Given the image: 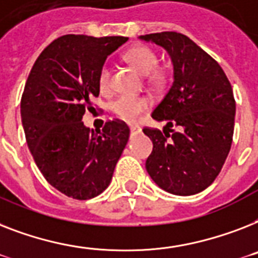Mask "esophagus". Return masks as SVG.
I'll list each match as a JSON object with an SVG mask.
<instances>
[{"instance_id": "esophagus-1", "label": "esophagus", "mask_w": 258, "mask_h": 258, "mask_svg": "<svg viewBox=\"0 0 258 258\" xmlns=\"http://www.w3.org/2000/svg\"><path fill=\"white\" fill-rule=\"evenodd\" d=\"M130 131H131L133 135H136V134L142 133V128H140L139 125H131V127H130Z\"/></svg>"}]
</instances>
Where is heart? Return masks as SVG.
Listing matches in <instances>:
<instances>
[{
  "mask_svg": "<svg viewBox=\"0 0 258 258\" xmlns=\"http://www.w3.org/2000/svg\"><path fill=\"white\" fill-rule=\"evenodd\" d=\"M124 59L143 77L150 75L158 66L156 54L148 47H144V46H136V47L130 49L124 54ZM152 79L159 82L160 81V75L154 74ZM98 85H99L100 90L108 89V85H110V69L106 64L100 69L99 77H98ZM148 106H150V102L146 98L133 95H120L112 102L111 110L114 111V114L118 115L119 118L124 119L127 122H135L136 119L140 116V114L147 110Z\"/></svg>",
  "mask_w": 258,
  "mask_h": 258,
  "instance_id": "obj_1",
  "label": "heart"
}]
</instances>
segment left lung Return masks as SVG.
I'll list each match as a JSON object with an SVG mask.
<instances>
[{"instance_id": "left-lung-1", "label": "left lung", "mask_w": 258, "mask_h": 258, "mask_svg": "<svg viewBox=\"0 0 258 258\" xmlns=\"http://www.w3.org/2000/svg\"><path fill=\"white\" fill-rule=\"evenodd\" d=\"M139 39L164 49L173 69L172 86L151 114L167 124L163 133L143 130L154 144L146 169L169 194H199L216 179L231 150L236 114L232 86L216 60L187 35L163 31ZM173 124L179 132L170 130Z\"/></svg>"}]
</instances>
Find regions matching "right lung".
Returning <instances> with one entry per match:
<instances>
[{
	"label": "right lung",
	"instance_id": "obj_1",
	"mask_svg": "<svg viewBox=\"0 0 258 258\" xmlns=\"http://www.w3.org/2000/svg\"><path fill=\"white\" fill-rule=\"evenodd\" d=\"M127 37L68 34L35 60L21 99V119L35 164L49 184L69 198L89 200L110 185L130 128L111 120L102 131L82 122L99 95L100 69Z\"/></svg>",
	"mask_w": 258,
	"mask_h": 258
}]
</instances>
